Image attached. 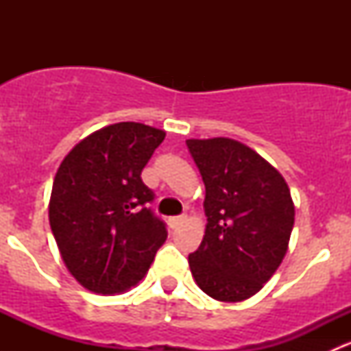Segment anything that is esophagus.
<instances>
[{"label": "esophagus", "mask_w": 351, "mask_h": 351, "mask_svg": "<svg viewBox=\"0 0 351 351\" xmlns=\"http://www.w3.org/2000/svg\"><path fill=\"white\" fill-rule=\"evenodd\" d=\"M185 221H186V215H178V217H171V219H169V226H171L173 229H176V228H178V226H182Z\"/></svg>", "instance_id": "1"}]
</instances>
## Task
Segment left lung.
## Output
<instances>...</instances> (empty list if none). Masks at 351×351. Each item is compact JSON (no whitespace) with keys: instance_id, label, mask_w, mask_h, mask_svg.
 <instances>
[{"instance_id":"8db88e82","label":"left lung","mask_w":351,"mask_h":351,"mask_svg":"<svg viewBox=\"0 0 351 351\" xmlns=\"http://www.w3.org/2000/svg\"><path fill=\"white\" fill-rule=\"evenodd\" d=\"M205 185V234L189 256L197 285L221 302L260 292L280 267L295 217L277 168L229 137L186 141Z\"/></svg>"}]
</instances>
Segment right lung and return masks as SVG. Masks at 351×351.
Here are the masks:
<instances>
[{
  "instance_id": "obj_1",
  "label": "right lung",
  "mask_w": 351,
  "mask_h": 351,
  "mask_svg": "<svg viewBox=\"0 0 351 351\" xmlns=\"http://www.w3.org/2000/svg\"><path fill=\"white\" fill-rule=\"evenodd\" d=\"M165 136L139 122L112 123L81 139L59 165L49 222L66 268L90 292L136 287L168 238L144 205L153 192L141 180Z\"/></svg>"
}]
</instances>
